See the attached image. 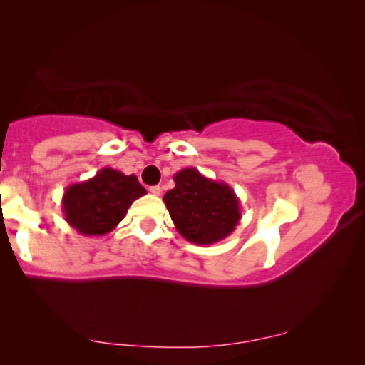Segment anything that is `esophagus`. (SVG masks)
Wrapping results in <instances>:
<instances>
[{
    "mask_svg": "<svg viewBox=\"0 0 365 365\" xmlns=\"http://www.w3.org/2000/svg\"><path fill=\"white\" fill-rule=\"evenodd\" d=\"M160 191H163V190H160L159 185H154V187H150V193L154 195V196H159Z\"/></svg>",
    "mask_w": 365,
    "mask_h": 365,
    "instance_id": "esophagus-1",
    "label": "esophagus"
}]
</instances>
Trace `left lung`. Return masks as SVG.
<instances>
[{
    "label": "left lung",
    "instance_id": "8db88e82",
    "mask_svg": "<svg viewBox=\"0 0 365 365\" xmlns=\"http://www.w3.org/2000/svg\"><path fill=\"white\" fill-rule=\"evenodd\" d=\"M174 182L175 187L163 200L177 232L187 242L212 245L235 230L242 212L232 187L205 177L195 168L177 172Z\"/></svg>",
    "mask_w": 365,
    "mask_h": 365
}]
</instances>
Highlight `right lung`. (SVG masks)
Returning a JSON list of instances; mask_svg holds the SVG:
<instances>
[{
  "label": "right lung",
  "mask_w": 365,
  "mask_h": 365,
  "mask_svg": "<svg viewBox=\"0 0 365 365\" xmlns=\"http://www.w3.org/2000/svg\"><path fill=\"white\" fill-rule=\"evenodd\" d=\"M146 195L137 175L104 168L85 182L72 183L63 196L67 224L83 237L113 232L135 200Z\"/></svg>",
  "instance_id": "1"
}]
</instances>
